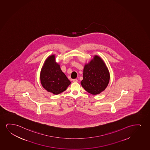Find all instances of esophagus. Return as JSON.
<instances>
[{
	"label": "esophagus",
	"mask_w": 150,
	"mask_h": 150,
	"mask_svg": "<svg viewBox=\"0 0 150 150\" xmlns=\"http://www.w3.org/2000/svg\"><path fill=\"white\" fill-rule=\"evenodd\" d=\"M73 81L74 82H77L78 81V80L77 79H73Z\"/></svg>",
	"instance_id": "34e87169"
}]
</instances>
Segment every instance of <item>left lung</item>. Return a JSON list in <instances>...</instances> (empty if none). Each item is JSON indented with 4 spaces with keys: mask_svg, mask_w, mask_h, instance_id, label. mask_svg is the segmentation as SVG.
Listing matches in <instances>:
<instances>
[{
    "mask_svg": "<svg viewBox=\"0 0 150 150\" xmlns=\"http://www.w3.org/2000/svg\"><path fill=\"white\" fill-rule=\"evenodd\" d=\"M109 79V71L104 62L96 55L90 63L85 65L81 84L86 91L95 95L105 90Z\"/></svg>",
    "mask_w": 150,
    "mask_h": 150,
    "instance_id": "obj_1",
    "label": "left lung"
}]
</instances>
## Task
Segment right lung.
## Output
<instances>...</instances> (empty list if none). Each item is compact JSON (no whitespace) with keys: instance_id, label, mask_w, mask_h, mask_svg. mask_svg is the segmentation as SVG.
Returning a JSON list of instances; mask_svg holds the SVG:
<instances>
[{"instance_id":"obj_1","label":"right lung","mask_w":150,"mask_h":150,"mask_svg":"<svg viewBox=\"0 0 150 150\" xmlns=\"http://www.w3.org/2000/svg\"><path fill=\"white\" fill-rule=\"evenodd\" d=\"M40 79L43 88L55 95L64 91L71 83L60 69L59 65L55 62L54 55L45 61L41 71Z\"/></svg>"}]
</instances>
